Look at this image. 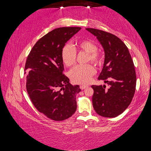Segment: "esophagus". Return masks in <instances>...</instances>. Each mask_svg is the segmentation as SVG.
I'll return each mask as SVG.
<instances>
[{"label":"esophagus","instance_id":"34e87169","mask_svg":"<svg viewBox=\"0 0 151 151\" xmlns=\"http://www.w3.org/2000/svg\"><path fill=\"white\" fill-rule=\"evenodd\" d=\"M88 86H86V85H81L80 86V88L81 89V90H83V89H85V88H86Z\"/></svg>","mask_w":151,"mask_h":151}]
</instances>
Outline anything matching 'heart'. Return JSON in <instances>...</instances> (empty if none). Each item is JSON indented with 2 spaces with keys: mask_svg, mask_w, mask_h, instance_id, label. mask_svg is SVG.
Segmentation results:
<instances>
[{
  "mask_svg": "<svg viewBox=\"0 0 151 151\" xmlns=\"http://www.w3.org/2000/svg\"><path fill=\"white\" fill-rule=\"evenodd\" d=\"M76 50H83L87 52V62L91 61L95 65H99L102 62V55L97 50L95 43L91 40L85 39L76 42L75 48L70 45L64 46L61 51V58L66 66H70L75 63ZM94 73L95 69L93 66L90 64H86L75 66L69 72V76L73 83L80 85H86L91 81Z\"/></svg>",
  "mask_w": 151,
  "mask_h": 151,
  "instance_id": "b5f03b06",
  "label": "heart"
}]
</instances>
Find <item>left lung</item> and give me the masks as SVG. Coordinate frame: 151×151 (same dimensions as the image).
<instances>
[{
  "mask_svg": "<svg viewBox=\"0 0 151 151\" xmlns=\"http://www.w3.org/2000/svg\"><path fill=\"white\" fill-rule=\"evenodd\" d=\"M96 37L104 50V66L98 79L109 85H93L92 100L100 116L114 118L131 104L136 88L137 76L129 49L116 36L103 30L87 28Z\"/></svg>",
  "mask_w": 151,
  "mask_h": 151,
  "instance_id": "8db88e82",
  "label": "left lung"
}]
</instances>
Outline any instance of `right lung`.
<instances>
[{
	"label": "right lung",
	"mask_w": 151,
	"mask_h": 151,
	"mask_svg": "<svg viewBox=\"0 0 151 151\" xmlns=\"http://www.w3.org/2000/svg\"><path fill=\"white\" fill-rule=\"evenodd\" d=\"M81 29L60 27L47 33L36 42L25 63L26 88L30 100L38 111L53 121L67 119L76 110V94L81 88L70 85L63 73L61 51Z\"/></svg>",
	"instance_id": "obj_1"
}]
</instances>
